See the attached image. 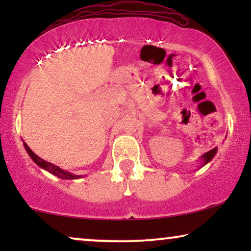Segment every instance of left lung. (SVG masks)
Masks as SVG:
<instances>
[{"label":"left lung","mask_w":251,"mask_h":251,"mask_svg":"<svg viewBox=\"0 0 251 251\" xmlns=\"http://www.w3.org/2000/svg\"><path fill=\"white\" fill-rule=\"evenodd\" d=\"M216 153H217V147H215V149H212L211 151H209V152L204 153L203 155L200 157V161L202 162V164H201L200 167H199V169H200V168H202L203 166H205V164H207V163L210 162V161L214 159V156H215Z\"/></svg>","instance_id":"obj_1"}]
</instances>
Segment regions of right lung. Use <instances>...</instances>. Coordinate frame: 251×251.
I'll return each instance as SVG.
<instances>
[{"label":"right lung","mask_w":251,"mask_h":251,"mask_svg":"<svg viewBox=\"0 0 251 251\" xmlns=\"http://www.w3.org/2000/svg\"><path fill=\"white\" fill-rule=\"evenodd\" d=\"M24 147H25L26 152L28 153L30 159H32L34 162H35L37 166L41 168V169L47 170L48 173L54 175V176H57L58 178H61V179H78V178L82 177V176H78V175H73L72 173H68V171L63 170L61 168H59L58 166H54V164L50 163V162H47L46 160L41 159L40 156H37L36 154L29 149V146L27 145L26 143H24Z\"/></svg>","instance_id":"add662e5"}]
</instances>
